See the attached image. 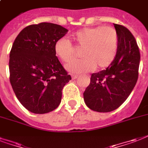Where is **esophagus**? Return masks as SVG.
<instances>
[{"label":"esophagus","instance_id":"obj_1","mask_svg":"<svg viewBox=\"0 0 148 148\" xmlns=\"http://www.w3.org/2000/svg\"><path fill=\"white\" fill-rule=\"evenodd\" d=\"M72 78L73 79H77L78 78V75H72Z\"/></svg>","mask_w":148,"mask_h":148}]
</instances>
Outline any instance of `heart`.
<instances>
[{
  "label": "heart",
  "instance_id": "1",
  "mask_svg": "<svg viewBox=\"0 0 148 148\" xmlns=\"http://www.w3.org/2000/svg\"><path fill=\"white\" fill-rule=\"evenodd\" d=\"M73 39L79 47L83 58L73 60L66 69L74 73H83L90 70L103 69L115 60L119 47L117 31L112 26L86 27L77 31ZM54 53L60 59L69 62L75 57L72 42L65 37L58 39L54 44Z\"/></svg>",
  "mask_w": 148,
  "mask_h": 148
}]
</instances>
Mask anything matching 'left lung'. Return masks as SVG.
Returning a JSON list of instances; mask_svg holds the SVG:
<instances>
[{
    "label": "left lung",
    "mask_w": 148,
    "mask_h": 148,
    "mask_svg": "<svg viewBox=\"0 0 148 148\" xmlns=\"http://www.w3.org/2000/svg\"><path fill=\"white\" fill-rule=\"evenodd\" d=\"M119 36V47L112 64L93 73L83 93L89 108L98 112L117 109L127 99L138 79L140 54L136 41L127 28L114 24Z\"/></svg>",
    "instance_id": "left-lung-1"
}]
</instances>
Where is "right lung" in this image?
Masks as SVG:
<instances>
[{
	"mask_svg": "<svg viewBox=\"0 0 148 148\" xmlns=\"http://www.w3.org/2000/svg\"><path fill=\"white\" fill-rule=\"evenodd\" d=\"M50 23L28 25L10 51V83L18 100L29 112L45 114L61 103L62 89L72 79L54 53V44L67 33Z\"/></svg>",
	"mask_w": 148,
	"mask_h": 148,
	"instance_id": "obj_1",
	"label": "right lung"
}]
</instances>
